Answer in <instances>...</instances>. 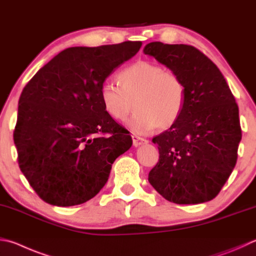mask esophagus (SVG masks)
I'll list each match as a JSON object with an SVG mask.
<instances>
[{"mask_svg":"<svg viewBox=\"0 0 256 256\" xmlns=\"http://www.w3.org/2000/svg\"><path fill=\"white\" fill-rule=\"evenodd\" d=\"M132 140H133L134 146H143V144L148 143V140H146V138L136 136H132Z\"/></svg>","mask_w":256,"mask_h":256,"instance_id":"esophagus-1","label":"esophagus"}]
</instances>
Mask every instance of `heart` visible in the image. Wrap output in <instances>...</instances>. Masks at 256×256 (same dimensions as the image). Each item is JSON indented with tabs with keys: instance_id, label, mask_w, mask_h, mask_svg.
<instances>
[{
	"instance_id": "obj_1",
	"label": "heart",
	"mask_w": 256,
	"mask_h": 256,
	"mask_svg": "<svg viewBox=\"0 0 256 256\" xmlns=\"http://www.w3.org/2000/svg\"><path fill=\"white\" fill-rule=\"evenodd\" d=\"M120 86L104 82L100 98L105 112L116 120H125L133 110L136 112L128 122L133 132L148 133L156 128H168L180 118L186 105V85L174 72L148 60H138L118 74Z\"/></svg>"
}]
</instances>
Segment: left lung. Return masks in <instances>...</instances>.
I'll list each match as a JSON object with an SVG mask.
<instances>
[{
	"instance_id": "1",
	"label": "left lung",
	"mask_w": 256,
	"mask_h": 256,
	"mask_svg": "<svg viewBox=\"0 0 256 256\" xmlns=\"http://www.w3.org/2000/svg\"><path fill=\"white\" fill-rule=\"evenodd\" d=\"M143 52L178 74L186 85L180 118L152 138L160 156L148 182L179 205L212 200L238 161L242 130L235 97L216 64L192 46L156 41Z\"/></svg>"
}]
</instances>
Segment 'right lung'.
Masks as SVG:
<instances>
[{
	"instance_id": "1",
	"label": "right lung",
	"mask_w": 256,
	"mask_h": 256,
	"mask_svg": "<svg viewBox=\"0 0 256 256\" xmlns=\"http://www.w3.org/2000/svg\"><path fill=\"white\" fill-rule=\"evenodd\" d=\"M141 46L67 48L23 88L13 138L18 166L44 202L68 207L90 200L131 148L128 130L105 112L100 88Z\"/></svg>"
}]
</instances>
